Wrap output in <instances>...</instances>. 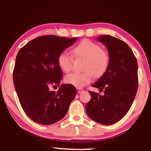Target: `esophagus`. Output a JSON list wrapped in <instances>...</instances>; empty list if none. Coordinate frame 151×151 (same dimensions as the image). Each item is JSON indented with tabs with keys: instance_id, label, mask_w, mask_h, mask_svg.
<instances>
[{
	"instance_id": "34e87169",
	"label": "esophagus",
	"mask_w": 151,
	"mask_h": 151,
	"mask_svg": "<svg viewBox=\"0 0 151 151\" xmlns=\"http://www.w3.org/2000/svg\"><path fill=\"white\" fill-rule=\"evenodd\" d=\"M83 91V90L82 88H77V92L78 93H80Z\"/></svg>"
}]
</instances>
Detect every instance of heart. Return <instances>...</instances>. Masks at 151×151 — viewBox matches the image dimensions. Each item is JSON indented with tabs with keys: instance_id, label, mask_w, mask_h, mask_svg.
I'll return each instance as SVG.
<instances>
[{
	"instance_id": "b5f03b06",
	"label": "heart",
	"mask_w": 151,
	"mask_h": 151,
	"mask_svg": "<svg viewBox=\"0 0 151 151\" xmlns=\"http://www.w3.org/2000/svg\"><path fill=\"white\" fill-rule=\"evenodd\" d=\"M76 57L84 58L82 73H71L65 78V82L77 88H82L92 81L93 75L99 77L105 72L109 63V58L98 44L88 39L80 42L72 49ZM58 65L61 71L68 73L71 70L73 58L66 52H61L57 59Z\"/></svg>"
}]
</instances>
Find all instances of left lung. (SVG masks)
<instances>
[{"mask_svg": "<svg viewBox=\"0 0 151 151\" xmlns=\"http://www.w3.org/2000/svg\"><path fill=\"white\" fill-rule=\"evenodd\" d=\"M107 48L109 63L106 71L92 87L103 95L89 91L91 99L86 106L88 117L103 125L122 119L130 109L138 90V63L129 46L109 35L97 38Z\"/></svg>", "mask_w": 151, "mask_h": 151, "instance_id": "obj_1", "label": "left lung"}]
</instances>
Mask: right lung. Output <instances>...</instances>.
<instances>
[{"label":"right lung","mask_w":151,"mask_h":151,"mask_svg":"<svg viewBox=\"0 0 151 151\" xmlns=\"http://www.w3.org/2000/svg\"><path fill=\"white\" fill-rule=\"evenodd\" d=\"M77 38L39 36L17 53L13 73L14 86L24 112L38 124L50 125L61 120L77 94L70 84L61 85L57 92L50 90V87L59 86L63 78L58 57Z\"/></svg>","instance_id":"add662e5"}]
</instances>
